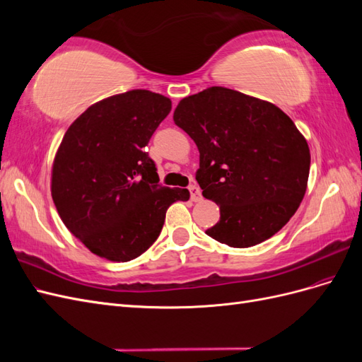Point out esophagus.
<instances>
[{"label": "esophagus", "instance_id": "34e87169", "mask_svg": "<svg viewBox=\"0 0 362 362\" xmlns=\"http://www.w3.org/2000/svg\"><path fill=\"white\" fill-rule=\"evenodd\" d=\"M189 192H190V198H192L193 202H199L202 199V194H201V190H199L198 185L192 184L189 187Z\"/></svg>", "mask_w": 362, "mask_h": 362}]
</instances>
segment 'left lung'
I'll return each mask as SVG.
<instances>
[{"instance_id":"left-lung-1","label":"left lung","mask_w":362,"mask_h":362,"mask_svg":"<svg viewBox=\"0 0 362 362\" xmlns=\"http://www.w3.org/2000/svg\"><path fill=\"white\" fill-rule=\"evenodd\" d=\"M173 122L199 149L204 198L221 206L206 235L250 247L276 234L299 208L310 175V148L281 108L226 87L184 98Z\"/></svg>"}]
</instances>
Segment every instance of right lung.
Returning a JSON list of instances; mask_svg holds the SVG:
<instances>
[{
	"label": "right lung",
	"mask_w": 362,
	"mask_h": 362,
	"mask_svg": "<svg viewBox=\"0 0 362 362\" xmlns=\"http://www.w3.org/2000/svg\"><path fill=\"white\" fill-rule=\"evenodd\" d=\"M169 98L144 89L107 98L75 119L52 166V201L93 254L129 261L158 238L168 208L187 189L160 184L146 146L170 113Z\"/></svg>",
	"instance_id": "add662e5"
}]
</instances>
